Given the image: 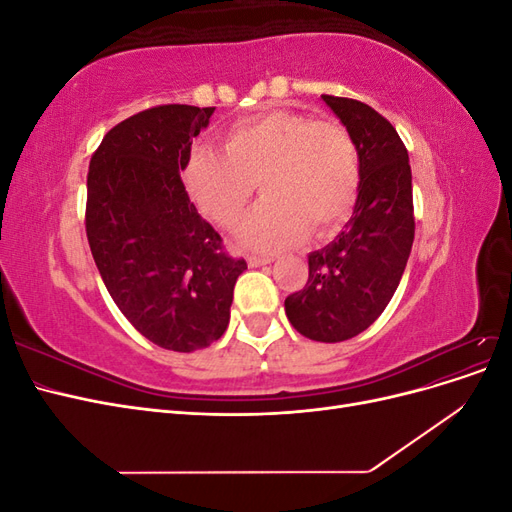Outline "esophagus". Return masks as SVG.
Listing matches in <instances>:
<instances>
[{"label":"esophagus","instance_id":"obj_1","mask_svg":"<svg viewBox=\"0 0 512 512\" xmlns=\"http://www.w3.org/2000/svg\"><path fill=\"white\" fill-rule=\"evenodd\" d=\"M269 262H273V258H269V256H250V258H247V265H250L252 269L265 267V265H269Z\"/></svg>","mask_w":512,"mask_h":512}]
</instances>
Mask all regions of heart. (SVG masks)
I'll list each match as a JSON object with an SVG mask.
<instances>
[{
	"mask_svg": "<svg viewBox=\"0 0 512 512\" xmlns=\"http://www.w3.org/2000/svg\"><path fill=\"white\" fill-rule=\"evenodd\" d=\"M196 207L224 228L237 226L254 196L265 200L239 228L247 250L277 252L324 237L342 226L361 188L359 151L350 132L333 121L294 111H269L237 121L224 151L196 145L183 168Z\"/></svg>",
	"mask_w": 512,
	"mask_h": 512,
	"instance_id": "obj_1",
	"label": "heart"
}]
</instances>
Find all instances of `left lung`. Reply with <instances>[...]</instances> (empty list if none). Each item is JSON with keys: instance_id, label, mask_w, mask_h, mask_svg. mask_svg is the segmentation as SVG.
I'll list each match as a JSON object with an SVG mask.
<instances>
[{"instance_id": "8db88e82", "label": "left lung", "mask_w": 512, "mask_h": 512, "mask_svg": "<svg viewBox=\"0 0 512 512\" xmlns=\"http://www.w3.org/2000/svg\"><path fill=\"white\" fill-rule=\"evenodd\" d=\"M359 151L361 188L344 230L309 252L303 290L284 301L290 324L314 342L363 333L389 305L414 241L412 173L397 130L374 108L322 96Z\"/></svg>"}]
</instances>
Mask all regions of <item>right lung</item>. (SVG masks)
I'll use <instances>...</instances> for the list:
<instances>
[{
    "label": "right lung",
    "instance_id": "right-lung-1",
    "mask_svg": "<svg viewBox=\"0 0 512 512\" xmlns=\"http://www.w3.org/2000/svg\"><path fill=\"white\" fill-rule=\"evenodd\" d=\"M213 111L147 108L117 123L89 162L85 228L102 282L138 333L175 352L218 342L247 269L224 254L181 181Z\"/></svg>",
    "mask_w": 512,
    "mask_h": 512
}]
</instances>
